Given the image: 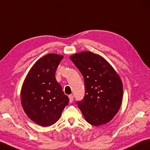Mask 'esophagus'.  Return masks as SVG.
Returning a JSON list of instances; mask_svg holds the SVG:
<instances>
[{
  "label": "esophagus",
  "mask_w": 150,
  "mask_h": 150,
  "mask_svg": "<svg viewBox=\"0 0 150 150\" xmlns=\"http://www.w3.org/2000/svg\"><path fill=\"white\" fill-rule=\"evenodd\" d=\"M73 95H72V94H70L69 96V102H71V103H72L73 102Z\"/></svg>",
  "instance_id": "obj_1"
}]
</instances>
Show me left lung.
I'll return each instance as SVG.
<instances>
[{"instance_id":"8db88e82","label":"left lung","mask_w":150,"mask_h":150,"mask_svg":"<svg viewBox=\"0 0 150 150\" xmlns=\"http://www.w3.org/2000/svg\"><path fill=\"white\" fill-rule=\"evenodd\" d=\"M84 78L85 94L77 104L86 121L94 126L105 124L120 108L123 87L112 66L98 54L84 51L70 56Z\"/></svg>"}]
</instances>
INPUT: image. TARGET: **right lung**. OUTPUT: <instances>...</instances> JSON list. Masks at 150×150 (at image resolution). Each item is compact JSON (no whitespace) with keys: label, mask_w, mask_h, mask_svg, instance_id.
Masks as SVG:
<instances>
[{"label":"right lung","mask_w":150,"mask_h":150,"mask_svg":"<svg viewBox=\"0 0 150 150\" xmlns=\"http://www.w3.org/2000/svg\"><path fill=\"white\" fill-rule=\"evenodd\" d=\"M64 57L48 54L29 70L21 91V102L27 115L35 123L48 127L58 121L69 99L56 81L55 73Z\"/></svg>","instance_id":"right-lung-1"}]
</instances>
